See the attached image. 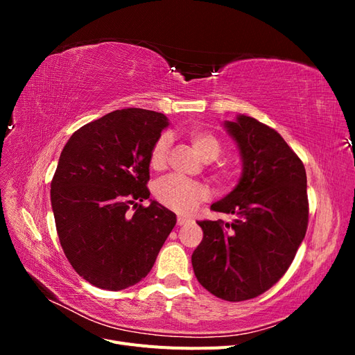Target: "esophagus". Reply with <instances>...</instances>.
I'll use <instances>...</instances> for the list:
<instances>
[{
    "label": "esophagus",
    "instance_id": "obj_1",
    "mask_svg": "<svg viewBox=\"0 0 355 355\" xmlns=\"http://www.w3.org/2000/svg\"><path fill=\"white\" fill-rule=\"evenodd\" d=\"M188 222V219L187 218H184V216H178V225H185Z\"/></svg>",
    "mask_w": 355,
    "mask_h": 355
}]
</instances>
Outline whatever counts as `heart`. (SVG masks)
Segmentation results:
<instances>
[{"mask_svg":"<svg viewBox=\"0 0 355 355\" xmlns=\"http://www.w3.org/2000/svg\"><path fill=\"white\" fill-rule=\"evenodd\" d=\"M189 141L194 151L204 161L216 159L222 153V144L218 136L202 130V128H194L189 132ZM170 148V136L163 135L154 145L149 164L154 170H161L166 166V159ZM216 176L219 179L228 180L234 176L232 166L220 164L216 170ZM154 196L159 204L164 207L171 209L179 213H189L196 209L197 204L207 198V189L197 182L184 180L179 178H166L159 180L154 188Z\"/></svg>","mask_w":355,"mask_h":355,"instance_id":"obj_1","label":"heart"}]
</instances>
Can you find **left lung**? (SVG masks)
<instances>
[{"label": "left lung", "instance_id": "obj_1", "mask_svg": "<svg viewBox=\"0 0 355 355\" xmlns=\"http://www.w3.org/2000/svg\"><path fill=\"white\" fill-rule=\"evenodd\" d=\"M223 127L239 146L243 171L210 209L234 220L198 222L202 240L191 261L204 288L240 302L266 292L293 262L308 227L306 173L274 128L241 114Z\"/></svg>", "mask_w": 355, "mask_h": 355}]
</instances>
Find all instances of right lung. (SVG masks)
Wrapping results in <instances>:
<instances>
[{"label": "right lung", "mask_w": 355, "mask_h": 355, "mask_svg": "<svg viewBox=\"0 0 355 355\" xmlns=\"http://www.w3.org/2000/svg\"><path fill=\"white\" fill-rule=\"evenodd\" d=\"M164 114L118 110L83 125L63 146L51 180V209L72 268L105 290L135 286L153 270L176 225L155 200L148 207L149 157Z\"/></svg>", "instance_id": "add662e5"}]
</instances>
